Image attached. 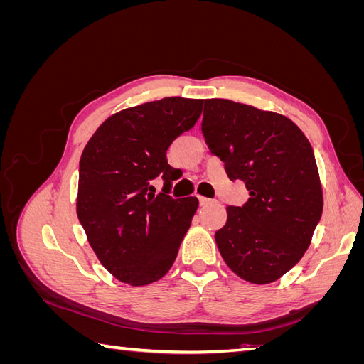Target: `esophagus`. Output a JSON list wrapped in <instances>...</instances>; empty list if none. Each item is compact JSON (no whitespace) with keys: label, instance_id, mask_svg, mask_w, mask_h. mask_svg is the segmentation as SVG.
Here are the masks:
<instances>
[{"label":"esophagus","instance_id":"34e87169","mask_svg":"<svg viewBox=\"0 0 364 364\" xmlns=\"http://www.w3.org/2000/svg\"><path fill=\"white\" fill-rule=\"evenodd\" d=\"M199 200H200V205L205 206V205H209L213 200L208 199V197H203V196H199Z\"/></svg>","mask_w":364,"mask_h":364}]
</instances>
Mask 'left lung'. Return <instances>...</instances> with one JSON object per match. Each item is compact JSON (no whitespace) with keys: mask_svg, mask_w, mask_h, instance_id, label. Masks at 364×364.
Segmentation results:
<instances>
[{"mask_svg":"<svg viewBox=\"0 0 364 364\" xmlns=\"http://www.w3.org/2000/svg\"><path fill=\"white\" fill-rule=\"evenodd\" d=\"M202 132L229 179L245 181L250 196L226 208L220 253L247 282L279 279L304 257L323 211L310 141L285 115L226 98H206Z\"/></svg>","mask_w":364,"mask_h":364,"instance_id":"left-lung-1","label":"left lung"}]
</instances>
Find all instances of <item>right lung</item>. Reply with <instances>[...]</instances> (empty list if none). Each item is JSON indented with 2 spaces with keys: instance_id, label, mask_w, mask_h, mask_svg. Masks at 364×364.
<instances>
[{
  "instance_id": "obj_1",
  "label": "right lung",
  "mask_w": 364,
  "mask_h": 364,
  "mask_svg": "<svg viewBox=\"0 0 364 364\" xmlns=\"http://www.w3.org/2000/svg\"><path fill=\"white\" fill-rule=\"evenodd\" d=\"M202 105V98L165 97L123 109L83 149L77 217L97 258L121 282H155L178 257L199 200L155 194L150 181L162 176L170 188L178 170L168 165L167 150L196 124Z\"/></svg>"
}]
</instances>
